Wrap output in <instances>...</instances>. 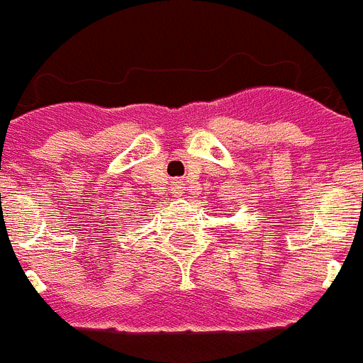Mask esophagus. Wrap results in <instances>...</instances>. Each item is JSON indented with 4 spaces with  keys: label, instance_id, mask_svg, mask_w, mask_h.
I'll list each match as a JSON object with an SVG mask.
<instances>
[{
    "label": "esophagus",
    "instance_id": "esophagus-1",
    "mask_svg": "<svg viewBox=\"0 0 363 363\" xmlns=\"http://www.w3.org/2000/svg\"><path fill=\"white\" fill-rule=\"evenodd\" d=\"M181 188H182V182L175 181V194H177V196H181Z\"/></svg>",
    "mask_w": 363,
    "mask_h": 363
}]
</instances>
